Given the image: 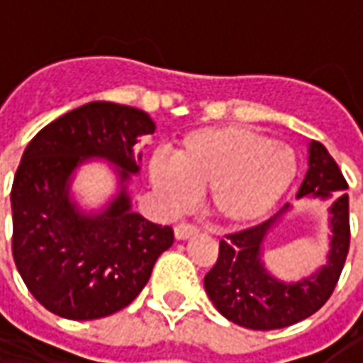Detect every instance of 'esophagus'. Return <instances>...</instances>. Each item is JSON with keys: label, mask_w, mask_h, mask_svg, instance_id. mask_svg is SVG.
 I'll return each instance as SVG.
<instances>
[{"label": "esophagus", "mask_w": 363, "mask_h": 363, "mask_svg": "<svg viewBox=\"0 0 363 363\" xmlns=\"http://www.w3.org/2000/svg\"><path fill=\"white\" fill-rule=\"evenodd\" d=\"M196 233L198 228L196 225H190V223H179V225L174 228V237H177L179 241H184V239L196 235Z\"/></svg>", "instance_id": "1"}]
</instances>
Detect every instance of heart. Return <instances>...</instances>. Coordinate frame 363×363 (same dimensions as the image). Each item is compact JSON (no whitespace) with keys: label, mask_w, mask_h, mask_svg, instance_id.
Segmentation results:
<instances>
[{"label":"heart","mask_w":363,"mask_h":363,"mask_svg":"<svg viewBox=\"0 0 363 363\" xmlns=\"http://www.w3.org/2000/svg\"><path fill=\"white\" fill-rule=\"evenodd\" d=\"M297 174L294 153L257 130L200 128L181 140L173 159L150 163L153 186L173 208L208 192L210 212L228 225H247L278 204Z\"/></svg>","instance_id":"b5f03b06"}]
</instances>
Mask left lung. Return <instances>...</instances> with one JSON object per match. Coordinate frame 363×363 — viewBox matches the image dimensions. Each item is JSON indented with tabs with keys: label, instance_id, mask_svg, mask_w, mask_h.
Here are the masks:
<instances>
[{
	"label": "left lung",
	"instance_id": "obj_1",
	"mask_svg": "<svg viewBox=\"0 0 363 363\" xmlns=\"http://www.w3.org/2000/svg\"><path fill=\"white\" fill-rule=\"evenodd\" d=\"M348 189L336 161L319 142L309 143V169L297 198H335L330 213V251L317 272L288 284L274 278L262 262V245L268 231L280 223L291 206L284 204L272 218L255 228L229 233L220 241V255L204 276V288L216 309L235 325L252 330H274L296 325L319 311L333 296L346 255L350 249L348 194H333Z\"/></svg>",
	"mask_w": 363,
	"mask_h": 363
}]
</instances>
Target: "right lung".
Instances as JSON below:
<instances>
[{
  "label": "right lung",
  "instance_id": "1",
  "mask_svg": "<svg viewBox=\"0 0 363 363\" xmlns=\"http://www.w3.org/2000/svg\"><path fill=\"white\" fill-rule=\"evenodd\" d=\"M155 132L140 108L95 101L44 126L21 157L11 189L13 259L28 291L58 317L101 319L124 309L147 284L173 229L132 212L124 182L140 173L134 145ZM101 157L121 169V192L103 213L69 200L71 174Z\"/></svg>",
  "mask_w": 363,
  "mask_h": 363
}]
</instances>
